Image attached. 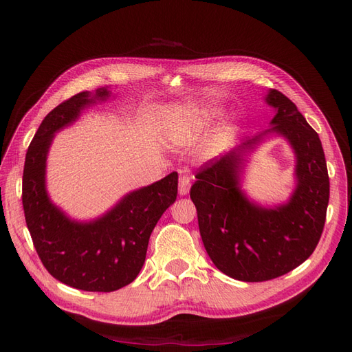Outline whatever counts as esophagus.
<instances>
[{
	"label": "esophagus",
	"mask_w": 352,
	"mask_h": 352,
	"mask_svg": "<svg viewBox=\"0 0 352 352\" xmlns=\"http://www.w3.org/2000/svg\"><path fill=\"white\" fill-rule=\"evenodd\" d=\"M189 189H190V179L188 176H180L179 177V194L188 195Z\"/></svg>",
	"instance_id": "34e87169"
}]
</instances>
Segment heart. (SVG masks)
Masks as SVG:
<instances>
[{
    "mask_svg": "<svg viewBox=\"0 0 352 352\" xmlns=\"http://www.w3.org/2000/svg\"><path fill=\"white\" fill-rule=\"evenodd\" d=\"M199 114L202 116V120L204 122H212V120L221 119V117L225 116V111H223V109L217 107V105H206V107H202Z\"/></svg>",
    "mask_w": 352,
    "mask_h": 352,
    "instance_id": "1",
    "label": "heart"
}]
</instances>
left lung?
Instances as JSON below:
<instances>
[{
    "label": "left lung",
    "mask_w": 352,
    "mask_h": 352,
    "mask_svg": "<svg viewBox=\"0 0 352 352\" xmlns=\"http://www.w3.org/2000/svg\"><path fill=\"white\" fill-rule=\"evenodd\" d=\"M264 101L274 110L270 129L248 138L197 175L190 199L202 243L216 267L242 282H264L294 270L316 250L329 204V175L317 132L296 105L276 89ZM282 135L296 155V188L276 206H261L241 189L249 155L267 134Z\"/></svg>",
    "instance_id": "1"
}]
</instances>
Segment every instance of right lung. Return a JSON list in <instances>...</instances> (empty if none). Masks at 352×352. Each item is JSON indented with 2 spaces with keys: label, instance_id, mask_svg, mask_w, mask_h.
Masks as SVG:
<instances>
[{
  "label": "right lung",
  "instance_id": "1",
  "mask_svg": "<svg viewBox=\"0 0 352 352\" xmlns=\"http://www.w3.org/2000/svg\"><path fill=\"white\" fill-rule=\"evenodd\" d=\"M113 97L109 87L83 91L50 111L32 140L23 170V210L42 264L61 283L80 291L111 292L135 280L145 263L151 233L177 197V173L131 190L104 214L72 219L51 201L47 158L57 132L82 111Z\"/></svg>",
  "mask_w": 352,
  "mask_h": 352
}]
</instances>
